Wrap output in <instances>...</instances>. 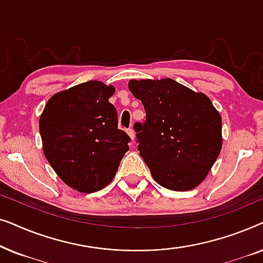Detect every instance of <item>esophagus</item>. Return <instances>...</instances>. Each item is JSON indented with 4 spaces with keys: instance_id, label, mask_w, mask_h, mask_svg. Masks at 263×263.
Returning a JSON list of instances; mask_svg holds the SVG:
<instances>
[{
    "instance_id": "obj_1",
    "label": "esophagus",
    "mask_w": 263,
    "mask_h": 263,
    "mask_svg": "<svg viewBox=\"0 0 263 263\" xmlns=\"http://www.w3.org/2000/svg\"><path fill=\"white\" fill-rule=\"evenodd\" d=\"M127 133H128V135L130 136V139L133 140V141H134V139H135V132H134V129H133V128L127 129Z\"/></svg>"
}]
</instances>
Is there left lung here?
Returning a JSON list of instances; mask_svg holds the SVG:
<instances>
[{
  "mask_svg": "<svg viewBox=\"0 0 263 263\" xmlns=\"http://www.w3.org/2000/svg\"><path fill=\"white\" fill-rule=\"evenodd\" d=\"M146 121L136 122L140 156L154 181L184 192L206 178L221 151V117L206 95L172 79L130 80Z\"/></svg>",
  "mask_w": 263,
  "mask_h": 263,
  "instance_id": "left-lung-1",
  "label": "left lung"
}]
</instances>
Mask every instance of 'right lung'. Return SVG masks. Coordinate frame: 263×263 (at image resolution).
<instances>
[{
	"label": "right lung",
	"instance_id": "add662e5",
	"mask_svg": "<svg viewBox=\"0 0 263 263\" xmlns=\"http://www.w3.org/2000/svg\"><path fill=\"white\" fill-rule=\"evenodd\" d=\"M112 85L87 81L53 95L39 120L43 152L57 176L80 193H95L112 181L128 134L118 129L109 98Z\"/></svg>",
	"mask_w": 263,
	"mask_h": 263
}]
</instances>
